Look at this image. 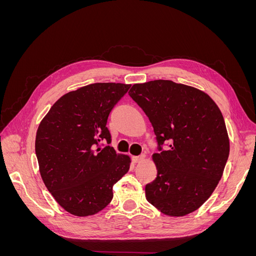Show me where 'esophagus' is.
Instances as JSON below:
<instances>
[{
  "label": "esophagus",
  "mask_w": 256,
  "mask_h": 256,
  "mask_svg": "<svg viewBox=\"0 0 256 256\" xmlns=\"http://www.w3.org/2000/svg\"><path fill=\"white\" fill-rule=\"evenodd\" d=\"M145 159V154H140V156H134V157H132V160L136 162H142L143 160Z\"/></svg>",
  "instance_id": "1"
}]
</instances>
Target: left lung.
Segmentation results:
<instances>
[{"mask_svg":"<svg viewBox=\"0 0 256 256\" xmlns=\"http://www.w3.org/2000/svg\"><path fill=\"white\" fill-rule=\"evenodd\" d=\"M129 96L150 118L158 143V173L145 186L146 200L172 216L196 210L216 189L230 154L218 106L204 92L170 80L134 84Z\"/></svg>","mask_w":256,"mask_h":256,"instance_id":"obj_1","label":"left lung"}]
</instances>
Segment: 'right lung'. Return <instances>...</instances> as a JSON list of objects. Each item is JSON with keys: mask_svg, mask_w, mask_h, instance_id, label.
I'll return each mask as SVG.
<instances>
[{"mask_svg": "<svg viewBox=\"0 0 256 256\" xmlns=\"http://www.w3.org/2000/svg\"><path fill=\"white\" fill-rule=\"evenodd\" d=\"M129 88L130 84L92 83L69 92L38 127L35 152L42 178L72 214L102 210L113 198L114 184L128 172L130 158L109 145L106 122Z\"/></svg>", "mask_w": 256, "mask_h": 256, "instance_id": "1", "label": "right lung"}]
</instances>
